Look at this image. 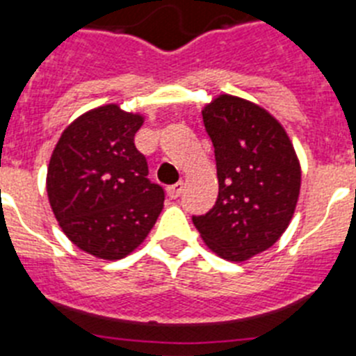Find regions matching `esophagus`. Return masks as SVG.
<instances>
[{"mask_svg":"<svg viewBox=\"0 0 356 356\" xmlns=\"http://www.w3.org/2000/svg\"><path fill=\"white\" fill-rule=\"evenodd\" d=\"M181 191H184V184H181V181H178V184H175V185H169V187H168V196L175 200V197L180 196Z\"/></svg>","mask_w":356,"mask_h":356,"instance_id":"obj_1","label":"esophagus"}]
</instances>
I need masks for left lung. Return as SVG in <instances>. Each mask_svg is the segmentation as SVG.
Masks as SVG:
<instances>
[{"label": "left lung", "instance_id": "obj_1", "mask_svg": "<svg viewBox=\"0 0 356 356\" xmlns=\"http://www.w3.org/2000/svg\"><path fill=\"white\" fill-rule=\"evenodd\" d=\"M219 194L193 222L219 257L242 262L284 234L300 196L301 171L287 134L269 112L222 94L203 110Z\"/></svg>", "mask_w": 356, "mask_h": 356}]
</instances>
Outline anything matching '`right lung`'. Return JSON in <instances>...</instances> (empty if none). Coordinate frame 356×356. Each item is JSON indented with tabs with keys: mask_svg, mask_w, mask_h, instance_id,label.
I'll use <instances>...</instances> for the list:
<instances>
[{
	"mask_svg": "<svg viewBox=\"0 0 356 356\" xmlns=\"http://www.w3.org/2000/svg\"><path fill=\"white\" fill-rule=\"evenodd\" d=\"M143 118L105 105L71 122L48 168L49 205L69 241L105 260L139 246L162 212V185L147 178L134 137Z\"/></svg>",
	"mask_w": 356,
	"mask_h": 356,
	"instance_id": "right-lung-1",
	"label": "right lung"
}]
</instances>
